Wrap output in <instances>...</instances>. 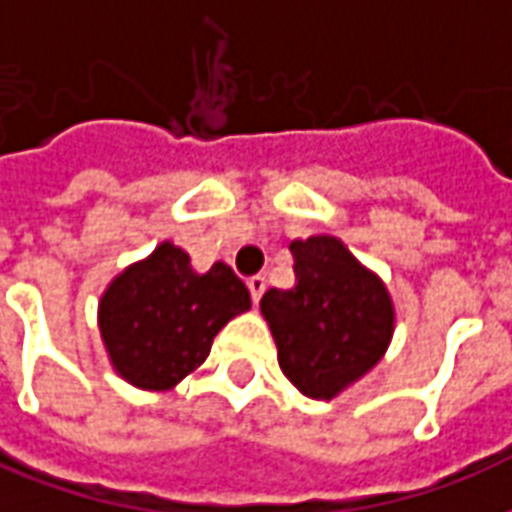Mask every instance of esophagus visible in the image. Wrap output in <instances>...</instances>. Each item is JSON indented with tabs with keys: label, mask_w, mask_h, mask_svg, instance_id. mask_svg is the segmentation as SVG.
Returning a JSON list of instances; mask_svg holds the SVG:
<instances>
[{
	"label": "esophagus",
	"mask_w": 512,
	"mask_h": 512,
	"mask_svg": "<svg viewBox=\"0 0 512 512\" xmlns=\"http://www.w3.org/2000/svg\"><path fill=\"white\" fill-rule=\"evenodd\" d=\"M246 285H249V293H252V301H260V296H263V290H266V277H260V274H255V277L246 279Z\"/></svg>",
	"instance_id": "obj_1"
}]
</instances>
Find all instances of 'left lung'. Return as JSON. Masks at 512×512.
Returning <instances> with one entry per match:
<instances>
[{
	"label": "left lung",
	"instance_id": "left-lung-1",
	"mask_svg": "<svg viewBox=\"0 0 512 512\" xmlns=\"http://www.w3.org/2000/svg\"><path fill=\"white\" fill-rule=\"evenodd\" d=\"M296 285L260 299L277 340L279 367L293 386L329 400L384 356L395 312L376 274L332 235L293 241Z\"/></svg>",
	"mask_w": 512,
	"mask_h": 512
}]
</instances>
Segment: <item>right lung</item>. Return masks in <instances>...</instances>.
Returning a JSON list of instances; mask_svg holds the SVG:
<instances>
[{
  "mask_svg": "<svg viewBox=\"0 0 512 512\" xmlns=\"http://www.w3.org/2000/svg\"><path fill=\"white\" fill-rule=\"evenodd\" d=\"M249 304L233 268L213 263L208 274H197L183 249L161 244L109 285L101 337L128 384L169 389L205 362L219 329Z\"/></svg>",
  "mask_w": 512,
  "mask_h": 512,
  "instance_id": "add662e5",
  "label": "right lung"
}]
</instances>
